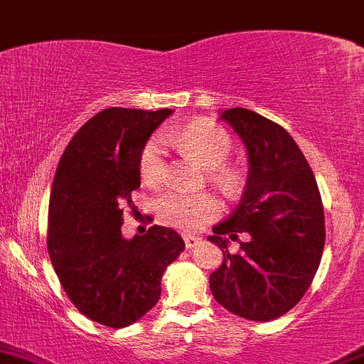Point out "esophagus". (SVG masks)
<instances>
[{
	"label": "esophagus",
	"mask_w": 364,
	"mask_h": 364,
	"mask_svg": "<svg viewBox=\"0 0 364 364\" xmlns=\"http://www.w3.org/2000/svg\"><path fill=\"white\" fill-rule=\"evenodd\" d=\"M183 242H186V247H187V249H193V247H196L198 243L201 242V238H198V237H191V235H183Z\"/></svg>",
	"instance_id": "1"
}]
</instances>
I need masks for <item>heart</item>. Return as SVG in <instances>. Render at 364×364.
<instances>
[{
  "mask_svg": "<svg viewBox=\"0 0 364 364\" xmlns=\"http://www.w3.org/2000/svg\"><path fill=\"white\" fill-rule=\"evenodd\" d=\"M166 141L189 151L200 163L212 168L213 181L226 193H237L242 186V171L226 163L233 151V141L224 127L198 121L182 131L168 129L151 138L140 154V177L147 186H159L166 178ZM159 212L164 223L183 231H196L207 220L219 215L220 203L207 193L173 191L161 198Z\"/></svg>",
  "mask_w": 364,
  "mask_h": 364,
  "instance_id": "heart-1",
  "label": "heart"
}]
</instances>
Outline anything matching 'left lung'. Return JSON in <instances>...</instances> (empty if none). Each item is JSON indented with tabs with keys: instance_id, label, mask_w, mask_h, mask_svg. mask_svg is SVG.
I'll return each mask as SVG.
<instances>
[{
	"instance_id": "left-lung-1",
	"label": "left lung",
	"mask_w": 364,
	"mask_h": 364,
	"mask_svg": "<svg viewBox=\"0 0 364 364\" xmlns=\"http://www.w3.org/2000/svg\"><path fill=\"white\" fill-rule=\"evenodd\" d=\"M249 152V181L238 207L208 237L224 261L210 275L213 298L250 321L284 316L303 298L324 249V207L309 161L289 133L247 108L220 114ZM240 243L227 250L225 237Z\"/></svg>"
}]
</instances>
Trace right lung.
I'll list each match as a JSON object with an SVG mask.
<instances>
[{
    "label": "right lung",
    "instance_id": "obj_1",
    "mask_svg": "<svg viewBox=\"0 0 364 364\" xmlns=\"http://www.w3.org/2000/svg\"><path fill=\"white\" fill-rule=\"evenodd\" d=\"M170 108H105L71 138L48 203V256L70 301L91 321L126 328L159 301L161 277L186 243L154 224L122 238V210L140 187V154Z\"/></svg>",
    "mask_w": 364,
    "mask_h": 364
}]
</instances>
